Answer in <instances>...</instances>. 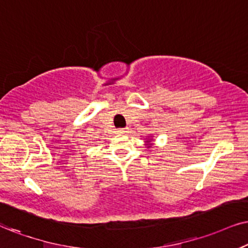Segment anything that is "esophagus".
Here are the masks:
<instances>
[{
    "label": "esophagus",
    "mask_w": 248,
    "mask_h": 248,
    "mask_svg": "<svg viewBox=\"0 0 248 248\" xmlns=\"http://www.w3.org/2000/svg\"><path fill=\"white\" fill-rule=\"evenodd\" d=\"M118 134H126L128 133V129L127 128H119V129L117 130Z\"/></svg>",
    "instance_id": "esophagus-1"
}]
</instances>
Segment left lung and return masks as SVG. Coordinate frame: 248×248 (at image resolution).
I'll return each instance as SVG.
<instances>
[{"label": "left lung", "instance_id": "8db88e82", "mask_svg": "<svg viewBox=\"0 0 248 248\" xmlns=\"http://www.w3.org/2000/svg\"><path fill=\"white\" fill-rule=\"evenodd\" d=\"M149 142H150V140H147V143H149Z\"/></svg>", "mask_w": 248, "mask_h": 248}]
</instances>
